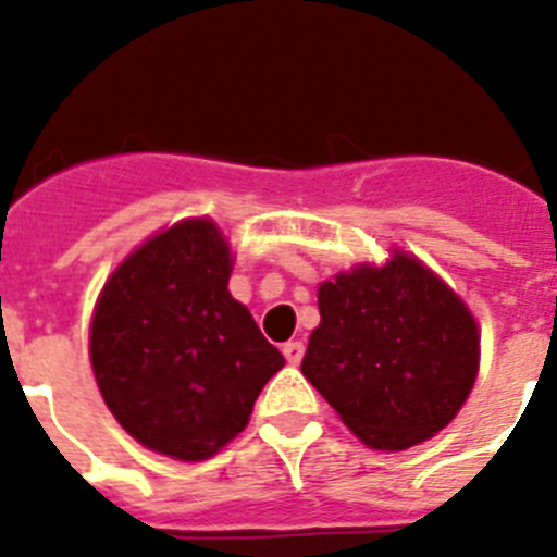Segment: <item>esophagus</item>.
Returning a JSON list of instances; mask_svg holds the SVG:
<instances>
[{
	"label": "esophagus",
	"instance_id": "1",
	"mask_svg": "<svg viewBox=\"0 0 557 557\" xmlns=\"http://www.w3.org/2000/svg\"><path fill=\"white\" fill-rule=\"evenodd\" d=\"M282 351H284V357H287L289 366H298V362L304 359V351H307V348H304L301 339H289V343H284L282 346Z\"/></svg>",
	"mask_w": 557,
	"mask_h": 557
}]
</instances>
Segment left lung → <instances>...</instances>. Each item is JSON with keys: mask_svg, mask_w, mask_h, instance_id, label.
<instances>
[{"mask_svg": "<svg viewBox=\"0 0 557 557\" xmlns=\"http://www.w3.org/2000/svg\"><path fill=\"white\" fill-rule=\"evenodd\" d=\"M321 326L301 373L371 449L444 430L474 387L480 332L460 295L416 256L357 264L318 287Z\"/></svg>", "mask_w": 557, "mask_h": 557, "instance_id": "obj_1", "label": "left lung"}]
</instances>
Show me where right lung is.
I'll return each instance as SVG.
<instances>
[{
	"label": "right lung",
	"mask_w": 557,
	"mask_h": 557,
	"mask_svg": "<svg viewBox=\"0 0 557 557\" xmlns=\"http://www.w3.org/2000/svg\"><path fill=\"white\" fill-rule=\"evenodd\" d=\"M231 268L223 231L184 220L133 250L97 298L88 337L97 387L122 430L159 455H218L284 368L231 298Z\"/></svg>",
	"instance_id": "obj_1"
}]
</instances>
